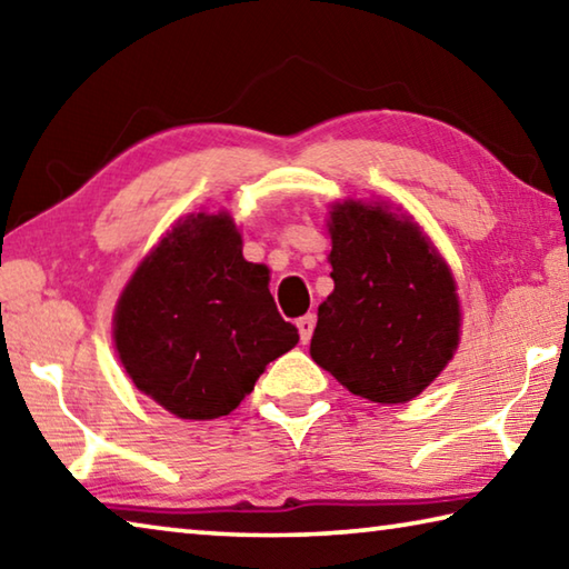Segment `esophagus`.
Wrapping results in <instances>:
<instances>
[{
	"label": "esophagus",
	"mask_w": 569,
	"mask_h": 569,
	"mask_svg": "<svg viewBox=\"0 0 569 569\" xmlns=\"http://www.w3.org/2000/svg\"><path fill=\"white\" fill-rule=\"evenodd\" d=\"M296 326H298V333H301V341L308 343V341H311V336H313V329H316V316L306 313L296 321Z\"/></svg>",
	"instance_id": "34e87169"
}]
</instances>
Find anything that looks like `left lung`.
I'll use <instances>...</instances> for the list:
<instances>
[{
  "label": "left lung",
  "mask_w": 569,
  "mask_h": 569,
  "mask_svg": "<svg viewBox=\"0 0 569 569\" xmlns=\"http://www.w3.org/2000/svg\"><path fill=\"white\" fill-rule=\"evenodd\" d=\"M333 293L319 306L311 356L356 397L409 401L459 343L457 286L431 240L383 206L331 210Z\"/></svg>",
  "instance_id": "8db88e82"
}]
</instances>
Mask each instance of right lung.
Segmentation results:
<instances>
[{
  "mask_svg": "<svg viewBox=\"0 0 569 569\" xmlns=\"http://www.w3.org/2000/svg\"><path fill=\"white\" fill-rule=\"evenodd\" d=\"M296 343L298 329L268 291V268L246 261L226 213H198L172 228L114 311L124 371L180 419L226 417Z\"/></svg>",
  "mask_w": 569,
  "mask_h": 569,
  "instance_id": "add662e5",
  "label": "right lung"
}]
</instances>
